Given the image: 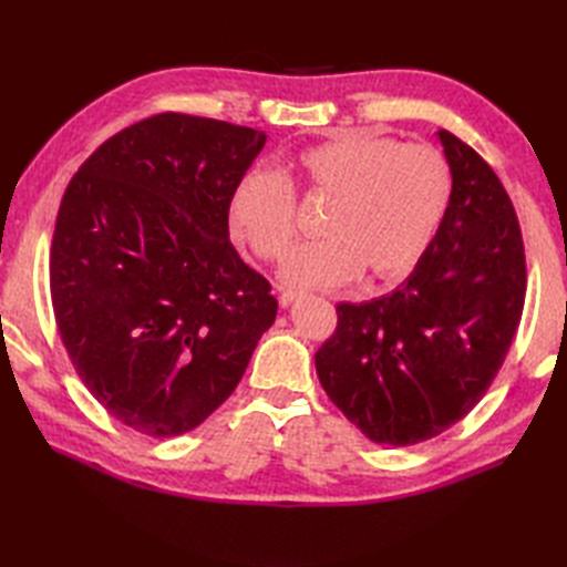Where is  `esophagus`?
Here are the masks:
<instances>
[{"instance_id":"1","label":"esophagus","mask_w":567,"mask_h":567,"mask_svg":"<svg viewBox=\"0 0 567 567\" xmlns=\"http://www.w3.org/2000/svg\"><path fill=\"white\" fill-rule=\"evenodd\" d=\"M299 295H302V292H297V290H282V292H280V305H282V307H290Z\"/></svg>"}]
</instances>
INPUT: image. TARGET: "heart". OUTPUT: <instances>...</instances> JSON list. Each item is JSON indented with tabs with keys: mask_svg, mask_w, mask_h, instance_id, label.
Segmentation results:
<instances>
[{
	"mask_svg": "<svg viewBox=\"0 0 567 567\" xmlns=\"http://www.w3.org/2000/svg\"><path fill=\"white\" fill-rule=\"evenodd\" d=\"M295 189L331 199L327 238L299 246L282 280L339 287L368 275L396 282L412 272L436 238L453 197L445 155L424 143L346 131L297 155L285 177L248 173L228 199V231L265 262L290 252L297 236Z\"/></svg>",
	"mask_w": 567,
	"mask_h": 567,
	"instance_id": "obj_1",
	"label": "heart"
}]
</instances>
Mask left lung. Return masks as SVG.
Listing matches in <instances>:
<instances>
[{
	"mask_svg": "<svg viewBox=\"0 0 567 567\" xmlns=\"http://www.w3.org/2000/svg\"><path fill=\"white\" fill-rule=\"evenodd\" d=\"M453 197L406 280L380 299L339 305L317 355L331 402L370 441L414 445L461 421L489 390L519 329L526 256L495 171L439 131Z\"/></svg>",
	"mask_w": 567,
	"mask_h": 567,
	"instance_id": "left-lung-1",
	"label": "left lung"
}]
</instances>
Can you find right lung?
<instances>
[{"instance_id": "obj_1", "label": "right lung", "mask_w": 567, "mask_h": 567, "mask_svg": "<svg viewBox=\"0 0 567 567\" xmlns=\"http://www.w3.org/2000/svg\"><path fill=\"white\" fill-rule=\"evenodd\" d=\"M265 131L177 112L104 141L60 202L51 299L94 400L155 439L197 429L272 327L270 282L228 240Z\"/></svg>"}]
</instances>
